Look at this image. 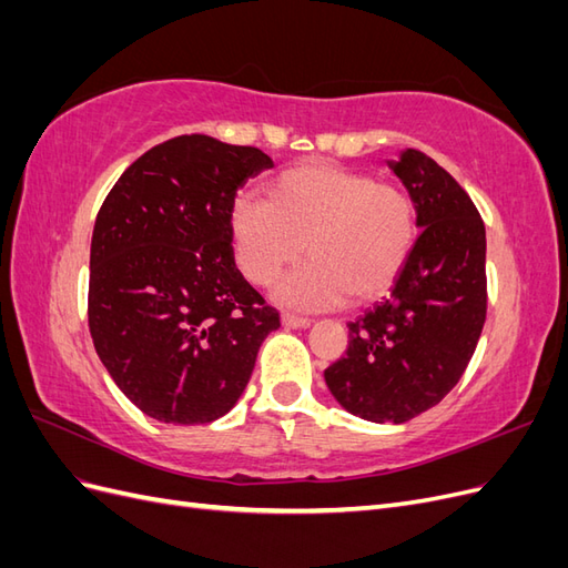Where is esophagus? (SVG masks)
I'll list each match as a JSON object with an SVG mask.
<instances>
[{
  "mask_svg": "<svg viewBox=\"0 0 568 568\" xmlns=\"http://www.w3.org/2000/svg\"><path fill=\"white\" fill-rule=\"evenodd\" d=\"M282 326L284 329H305V326H311V320L296 317V315H282Z\"/></svg>",
  "mask_w": 568,
  "mask_h": 568,
  "instance_id": "1",
  "label": "esophagus"
}]
</instances>
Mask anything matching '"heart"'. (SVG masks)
I'll return each instance as SVG.
<instances>
[{"mask_svg": "<svg viewBox=\"0 0 568 568\" xmlns=\"http://www.w3.org/2000/svg\"><path fill=\"white\" fill-rule=\"evenodd\" d=\"M227 225L234 263L255 286L272 284L305 248L311 263L274 288L301 311L384 296L417 244V211L403 186L329 163L286 170L267 201L234 199Z\"/></svg>", "mask_w": 568, "mask_h": 568, "instance_id": "heart-1", "label": "heart"}]
</instances>
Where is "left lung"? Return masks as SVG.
Returning a JSON list of instances; mask_svg holds the SVG:
<instances>
[{"mask_svg": "<svg viewBox=\"0 0 568 568\" xmlns=\"http://www.w3.org/2000/svg\"><path fill=\"white\" fill-rule=\"evenodd\" d=\"M422 230L390 296L348 324V351L324 369L343 409L403 424L438 405L467 369L486 322V227L455 178L426 153L388 161Z\"/></svg>", "mask_w": 568, "mask_h": 568, "instance_id": "1", "label": "left lung"}]
</instances>
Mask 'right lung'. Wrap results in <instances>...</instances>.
<instances>
[{"label":"right lung","instance_id":"obj_1","mask_svg":"<svg viewBox=\"0 0 568 568\" xmlns=\"http://www.w3.org/2000/svg\"><path fill=\"white\" fill-rule=\"evenodd\" d=\"M274 163L261 149L182 134L136 159L97 215L90 332L115 386L163 424L236 405L280 315L234 265L230 205Z\"/></svg>","mask_w":568,"mask_h":568}]
</instances>
